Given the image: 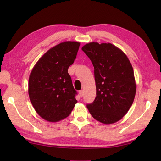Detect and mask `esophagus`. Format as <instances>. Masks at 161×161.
Here are the masks:
<instances>
[{
    "mask_svg": "<svg viewBox=\"0 0 161 161\" xmlns=\"http://www.w3.org/2000/svg\"><path fill=\"white\" fill-rule=\"evenodd\" d=\"M79 94H80V96L81 97H82L83 95H84V91H79Z\"/></svg>",
    "mask_w": 161,
    "mask_h": 161,
    "instance_id": "34e87169",
    "label": "esophagus"
}]
</instances>
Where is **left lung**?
I'll return each mask as SVG.
<instances>
[{
  "mask_svg": "<svg viewBox=\"0 0 161 161\" xmlns=\"http://www.w3.org/2000/svg\"><path fill=\"white\" fill-rule=\"evenodd\" d=\"M94 66L96 97L87 108L103 124L121 119L134 100L136 84L128 57L113 44L91 42L81 47Z\"/></svg>",
  "mask_w": 161,
  "mask_h": 161,
  "instance_id": "1",
  "label": "left lung"
}]
</instances>
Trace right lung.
I'll return each instance as SVG.
<instances>
[{
  "label": "right lung",
  "instance_id": "1",
  "mask_svg": "<svg viewBox=\"0 0 161 161\" xmlns=\"http://www.w3.org/2000/svg\"><path fill=\"white\" fill-rule=\"evenodd\" d=\"M80 43L64 42L43 54L29 77L30 102L41 117L55 122L67 118L77 101L68 69L73 64Z\"/></svg>",
  "mask_w": 161,
  "mask_h": 161
}]
</instances>
